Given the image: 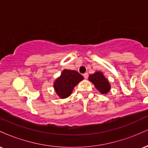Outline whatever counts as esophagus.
Wrapping results in <instances>:
<instances>
[{
    "instance_id": "obj_1",
    "label": "esophagus",
    "mask_w": 148,
    "mask_h": 148,
    "mask_svg": "<svg viewBox=\"0 0 148 148\" xmlns=\"http://www.w3.org/2000/svg\"><path fill=\"white\" fill-rule=\"evenodd\" d=\"M84 76L85 79H87L88 78V73H85V74H84Z\"/></svg>"
}]
</instances>
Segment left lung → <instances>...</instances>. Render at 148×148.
I'll return each mask as SVG.
<instances>
[{
	"label": "left lung",
	"mask_w": 148,
	"mask_h": 148,
	"mask_svg": "<svg viewBox=\"0 0 148 148\" xmlns=\"http://www.w3.org/2000/svg\"><path fill=\"white\" fill-rule=\"evenodd\" d=\"M88 80L94 84L95 87L101 94H107L111 90V84L109 81L101 72L97 71L94 74H90L88 77Z\"/></svg>",
	"instance_id": "left-lung-1"
}]
</instances>
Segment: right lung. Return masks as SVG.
I'll return each mask as SVG.
<instances>
[{
    "mask_svg": "<svg viewBox=\"0 0 148 148\" xmlns=\"http://www.w3.org/2000/svg\"><path fill=\"white\" fill-rule=\"evenodd\" d=\"M84 79V76L75 70L63 69L60 76L54 81V90L59 97L65 99L71 95L74 87Z\"/></svg>",
    "mask_w": 148,
    "mask_h": 148,
    "instance_id": "1",
    "label": "right lung"
}]
</instances>
